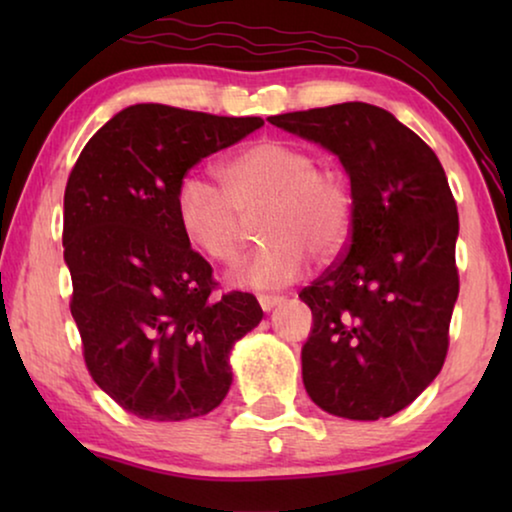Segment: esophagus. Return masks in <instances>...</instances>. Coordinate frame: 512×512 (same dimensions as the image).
Here are the masks:
<instances>
[{"instance_id":"obj_1","label":"esophagus","mask_w":512,"mask_h":512,"mask_svg":"<svg viewBox=\"0 0 512 512\" xmlns=\"http://www.w3.org/2000/svg\"><path fill=\"white\" fill-rule=\"evenodd\" d=\"M282 300H284L282 296H268V293H261V296H258V305H261L265 312H270L272 307L282 303Z\"/></svg>"}]
</instances>
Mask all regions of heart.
<instances>
[{
    "instance_id": "obj_1",
    "label": "heart",
    "mask_w": 512,
    "mask_h": 512,
    "mask_svg": "<svg viewBox=\"0 0 512 512\" xmlns=\"http://www.w3.org/2000/svg\"><path fill=\"white\" fill-rule=\"evenodd\" d=\"M226 193L200 177L177 188V216L188 240L209 261L233 265L247 244L251 221L265 242L235 270L237 284L282 286L310 263H331L347 249L356 193L340 165L277 137L256 139L221 165Z\"/></svg>"
}]
</instances>
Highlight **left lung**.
<instances>
[{
  "label": "left lung",
  "mask_w": 512,
  "mask_h": 512,
  "mask_svg": "<svg viewBox=\"0 0 512 512\" xmlns=\"http://www.w3.org/2000/svg\"><path fill=\"white\" fill-rule=\"evenodd\" d=\"M326 146L354 184L347 249L298 293L312 310L303 384L345 419L391 417L443 368L459 296L457 202L431 146L366 102L270 116Z\"/></svg>",
  "instance_id": "left-lung-1"
}]
</instances>
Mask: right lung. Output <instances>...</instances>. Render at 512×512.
I'll return each instance as SVG.
<instances>
[{"mask_svg": "<svg viewBox=\"0 0 512 512\" xmlns=\"http://www.w3.org/2000/svg\"><path fill=\"white\" fill-rule=\"evenodd\" d=\"M261 125L135 104L90 137L69 172V310L90 377L132 415L181 422L212 412L233 382L230 349L263 319L251 293L216 291L177 216L188 170Z\"/></svg>", "mask_w": 512, "mask_h": 512, "instance_id": "right-lung-1", "label": "right lung"}]
</instances>
